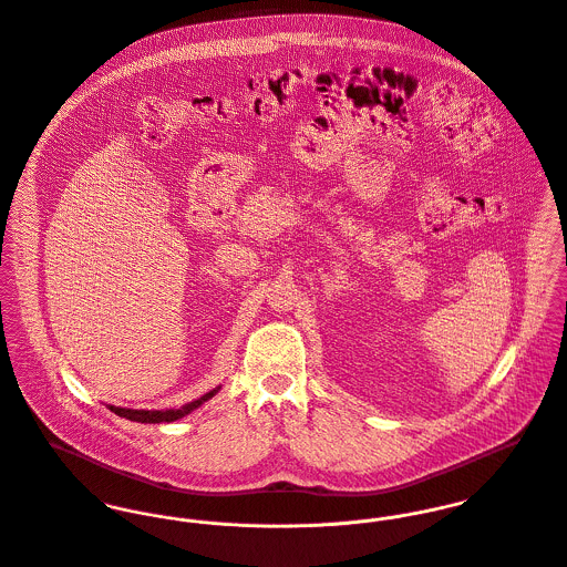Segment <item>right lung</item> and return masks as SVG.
<instances>
[{
  "instance_id": "add662e5",
  "label": "right lung",
  "mask_w": 567,
  "mask_h": 567,
  "mask_svg": "<svg viewBox=\"0 0 567 567\" xmlns=\"http://www.w3.org/2000/svg\"><path fill=\"white\" fill-rule=\"evenodd\" d=\"M216 393H218V389L205 393L200 400H196V402H192V404L183 405L181 410H133V408H117V405H109V408H111L117 416H124V419H131V421H137V423H172V421H176V419H183V416L189 414L192 410H196L203 402L212 400Z\"/></svg>"
}]
</instances>
